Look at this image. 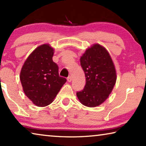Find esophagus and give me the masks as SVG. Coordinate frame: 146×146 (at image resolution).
Returning a JSON list of instances; mask_svg holds the SVG:
<instances>
[{
  "label": "esophagus",
  "mask_w": 146,
  "mask_h": 146,
  "mask_svg": "<svg viewBox=\"0 0 146 146\" xmlns=\"http://www.w3.org/2000/svg\"><path fill=\"white\" fill-rule=\"evenodd\" d=\"M67 81H68V82H72V77H71V76H68V77L67 78Z\"/></svg>",
  "instance_id": "obj_1"
}]
</instances>
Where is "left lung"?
Masks as SVG:
<instances>
[{
	"label": "left lung",
	"mask_w": 146,
	"mask_h": 146,
	"mask_svg": "<svg viewBox=\"0 0 146 146\" xmlns=\"http://www.w3.org/2000/svg\"><path fill=\"white\" fill-rule=\"evenodd\" d=\"M85 72L86 84L76 95L83 105L94 107L106 101L116 81L115 67L107 50L95 44L85 51L80 58Z\"/></svg>",
	"instance_id": "obj_1"
}]
</instances>
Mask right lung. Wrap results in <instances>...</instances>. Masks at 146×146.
Wrapping results in <instances>:
<instances>
[{"instance_id":"add662e5","label":"right lung","mask_w":146,"mask_h":146,"mask_svg":"<svg viewBox=\"0 0 146 146\" xmlns=\"http://www.w3.org/2000/svg\"><path fill=\"white\" fill-rule=\"evenodd\" d=\"M53 55L54 48L49 44L40 45L28 56L21 69L20 80L25 94L38 107L51 104L66 82L59 76Z\"/></svg>"}]
</instances>
